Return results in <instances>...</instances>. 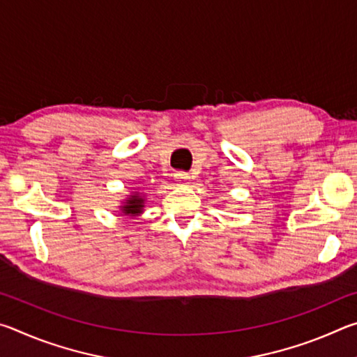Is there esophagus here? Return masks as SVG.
Masks as SVG:
<instances>
[{
	"label": "esophagus",
	"instance_id": "1",
	"mask_svg": "<svg viewBox=\"0 0 357 357\" xmlns=\"http://www.w3.org/2000/svg\"><path fill=\"white\" fill-rule=\"evenodd\" d=\"M174 179H176V183L179 185H184V184L189 183L190 176H189V173H185V172H176V173H174Z\"/></svg>",
	"mask_w": 357,
	"mask_h": 357
}]
</instances>
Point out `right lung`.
Masks as SVG:
<instances>
[{
  "label": "right lung",
  "mask_w": 357,
  "mask_h": 357,
  "mask_svg": "<svg viewBox=\"0 0 357 357\" xmlns=\"http://www.w3.org/2000/svg\"><path fill=\"white\" fill-rule=\"evenodd\" d=\"M143 198L138 197V193H135V195H132L129 200H128V204H124L123 206V213L124 214H132V215H137L142 213L143 209Z\"/></svg>",
  "instance_id": "add662e5"
}]
</instances>
